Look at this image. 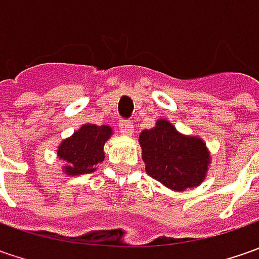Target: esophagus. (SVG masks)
<instances>
[{
	"label": "esophagus",
	"instance_id": "obj_1",
	"mask_svg": "<svg viewBox=\"0 0 259 259\" xmlns=\"http://www.w3.org/2000/svg\"><path fill=\"white\" fill-rule=\"evenodd\" d=\"M119 130L124 135H133L134 133V125L128 119H121L119 121Z\"/></svg>",
	"mask_w": 259,
	"mask_h": 259
}]
</instances>
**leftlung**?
<instances>
[{"instance_id":"8db88e82","label":"left lung","mask_w":259,"mask_h":259,"mask_svg":"<svg viewBox=\"0 0 259 259\" xmlns=\"http://www.w3.org/2000/svg\"><path fill=\"white\" fill-rule=\"evenodd\" d=\"M145 171L173 190H186L203 182L209 154L200 138L184 137L168 121H157L154 128L140 135Z\"/></svg>"}]
</instances>
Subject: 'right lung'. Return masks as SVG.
Segmentation results:
<instances>
[{"label":"right lung","mask_w":259,"mask_h":259,"mask_svg":"<svg viewBox=\"0 0 259 259\" xmlns=\"http://www.w3.org/2000/svg\"><path fill=\"white\" fill-rule=\"evenodd\" d=\"M111 134V126L88 124L65 140L59 147L57 155L67 161L66 173L77 176L94 171L98 163L104 161V145Z\"/></svg>","instance_id":"obj_1"}]
</instances>
